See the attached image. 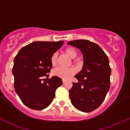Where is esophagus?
I'll return each mask as SVG.
<instances>
[{
  "label": "esophagus",
  "instance_id": "obj_1",
  "mask_svg": "<svg viewBox=\"0 0 130 130\" xmlns=\"http://www.w3.org/2000/svg\"><path fill=\"white\" fill-rule=\"evenodd\" d=\"M62 82H63V83L65 84V83L67 82V81H66V80H65V79H63V80H62Z\"/></svg>",
  "mask_w": 130,
  "mask_h": 130
}]
</instances>
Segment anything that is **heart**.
Returning <instances> with one entry per match:
<instances>
[{
    "label": "heart",
    "mask_w": 130,
    "mask_h": 130,
    "mask_svg": "<svg viewBox=\"0 0 130 130\" xmlns=\"http://www.w3.org/2000/svg\"><path fill=\"white\" fill-rule=\"evenodd\" d=\"M65 52L70 57L74 58L76 57L77 51L76 49L72 47H68L65 50ZM51 63L53 66H55L57 63V54L54 53L51 57ZM76 73V70L74 68H63L57 67L52 71V75L54 76L58 77L63 79H67Z\"/></svg>",
    "instance_id": "b5f03b06"
}]
</instances>
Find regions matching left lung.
Returning <instances> with one entry per match:
<instances>
[{
  "mask_svg": "<svg viewBox=\"0 0 130 130\" xmlns=\"http://www.w3.org/2000/svg\"><path fill=\"white\" fill-rule=\"evenodd\" d=\"M68 44L80 50L84 58L82 70L75 76L79 82L73 83L70 99L79 110L92 112L102 104L110 89L109 58L99 45L88 40H75Z\"/></svg>",
  "mask_w": 130,
  "mask_h": 130,
  "instance_id": "8db88e82",
  "label": "left lung"
}]
</instances>
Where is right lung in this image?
Listing matches in <instances>:
<instances>
[{
  "label": "right lung",
  "mask_w": 130,
  "mask_h": 130,
  "mask_svg": "<svg viewBox=\"0 0 130 130\" xmlns=\"http://www.w3.org/2000/svg\"><path fill=\"white\" fill-rule=\"evenodd\" d=\"M63 44V41H36L21 48L14 58V88L28 107L36 110L46 108L55 98L56 89L62 85L61 78H48V73L52 67L51 56Z\"/></svg>",
  "instance_id": "right-lung-1"
}]
</instances>
